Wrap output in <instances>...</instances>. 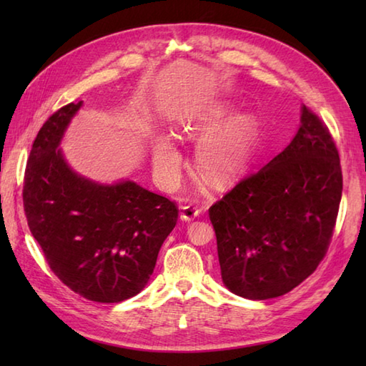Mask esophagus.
<instances>
[{
	"label": "esophagus",
	"instance_id": "obj_1",
	"mask_svg": "<svg viewBox=\"0 0 366 366\" xmlns=\"http://www.w3.org/2000/svg\"><path fill=\"white\" fill-rule=\"evenodd\" d=\"M198 215H199V211L197 207H193V206H182L181 207V220H184V222L195 220Z\"/></svg>",
	"mask_w": 366,
	"mask_h": 366
}]
</instances>
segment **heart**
<instances>
[{"label":"heart","mask_w":366,"mask_h":366,"mask_svg":"<svg viewBox=\"0 0 366 366\" xmlns=\"http://www.w3.org/2000/svg\"><path fill=\"white\" fill-rule=\"evenodd\" d=\"M234 113V105L219 100L199 107L181 121L182 135L201 138L197 149V168L214 185L231 182L250 160L258 121L248 113ZM154 169L163 181L171 182L181 169L182 155L173 137L155 135L151 144Z\"/></svg>","instance_id":"b5f03b06"}]
</instances>
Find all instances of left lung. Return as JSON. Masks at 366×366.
<instances>
[{
    "instance_id": "obj_1",
    "label": "left lung",
    "mask_w": 366,
    "mask_h": 366,
    "mask_svg": "<svg viewBox=\"0 0 366 366\" xmlns=\"http://www.w3.org/2000/svg\"><path fill=\"white\" fill-rule=\"evenodd\" d=\"M341 190L337 146L303 105L292 142L209 209L223 285L250 300L299 286L327 252Z\"/></svg>"
}]
</instances>
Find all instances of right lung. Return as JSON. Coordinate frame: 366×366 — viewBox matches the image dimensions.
I'll return each instance as SVG.
<instances>
[{
    "mask_svg": "<svg viewBox=\"0 0 366 366\" xmlns=\"http://www.w3.org/2000/svg\"><path fill=\"white\" fill-rule=\"evenodd\" d=\"M81 105L59 108L39 130L23 206L54 275L84 299L118 303L149 282L179 211L173 201L130 179L100 184L69 167L59 144Z\"/></svg>",
    "mask_w": 366,
    "mask_h": 366,
    "instance_id": "1",
    "label": "right lung"
}]
</instances>
